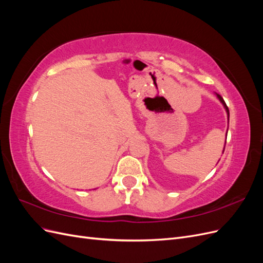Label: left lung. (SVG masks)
Segmentation results:
<instances>
[{
    "mask_svg": "<svg viewBox=\"0 0 263 263\" xmlns=\"http://www.w3.org/2000/svg\"><path fill=\"white\" fill-rule=\"evenodd\" d=\"M216 97H217V99L220 101V103L222 105H224V107H225V109H226V113H227V117H228V123H229V109H228V107H227V105H226V103H225V101H224V99H222L219 94H217L216 93ZM226 137H227V133H226ZM224 150H225V147H224ZM224 150H222V154H224Z\"/></svg>",
    "mask_w": 263,
    "mask_h": 263,
    "instance_id": "obj_1",
    "label": "left lung"
}]
</instances>
